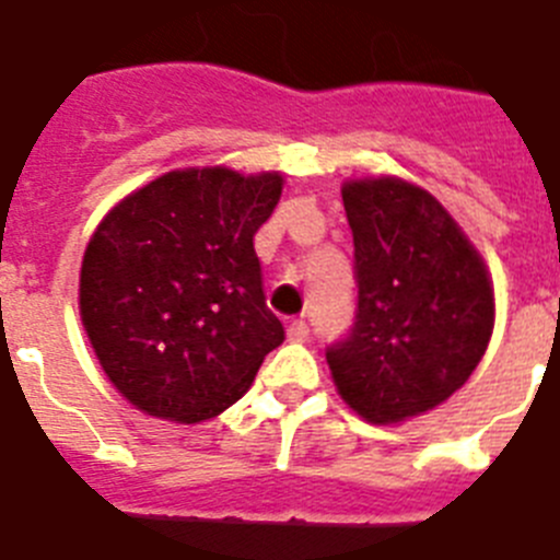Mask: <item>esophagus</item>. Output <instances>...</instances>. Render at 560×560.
Returning <instances> with one entry per match:
<instances>
[{
    "instance_id": "obj_1",
    "label": "esophagus",
    "mask_w": 560,
    "mask_h": 560,
    "mask_svg": "<svg viewBox=\"0 0 560 560\" xmlns=\"http://www.w3.org/2000/svg\"><path fill=\"white\" fill-rule=\"evenodd\" d=\"M289 340H298V343H303V340H306L308 337V323L306 320H289Z\"/></svg>"
}]
</instances>
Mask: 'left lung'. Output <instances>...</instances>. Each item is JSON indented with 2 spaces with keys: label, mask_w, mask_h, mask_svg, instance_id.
<instances>
[{
  "label": "left lung",
  "mask_w": 560,
  "mask_h": 560,
  "mask_svg": "<svg viewBox=\"0 0 560 560\" xmlns=\"http://www.w3.org/2000/svg\"><path fill=\"white\" fill-rule=\"evenodd\" d=\"M354 240L352 329L326 349L343 400L374 423L429 412L487 352L495 298L450 211L404 179L343 186Z\"/></svg>",
  "instance_id": "8db88e82"
}]
</instances>
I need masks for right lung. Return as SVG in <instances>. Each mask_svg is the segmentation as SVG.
Masks as SVG:
<instances>
[{"mask_svg":"<svg viewBox=\"0 0 560 560\" xmlns=\"http://www.w3.org/2000/svg\"><path fill=\"white\" fill-rule=\"evenodd\" d=\"M280 191V174L171 171L94 231L80 275L82 326L137 409L183 423L214 418L283 343L254 252Z\"/></svg>","mask_w":560,"mask_h":560,"instance_id":"add662e5","label":"right lung"}]
</instances>
